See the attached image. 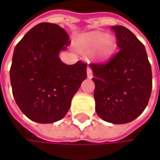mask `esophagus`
I'll list each match as a JSON object with an SVG mask.
<instances>
[{
	"label": "esophagus",
	"mask_w": 160,
	"mask_h": 160,
	"mask_svg": "<svg viewBox=\"0 0 160 160\" xmlns=\"http://www.w3.org/2000/svg\"><path fill=\"white\" fill-rule=\"evenodd\" d=\"M87 77L88 79H92V69L90 67L87 68Z\"/></svg>",
	"instance_id": "34e87169"
}]
</instances>
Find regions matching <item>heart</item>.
I'll use <instances>...</instances> for the list:
<instances>
[{
  "mask_svg": "<svg viewBox=\"0 0 160 160\" xmlns=\"http://www.w3.org/2000/svg\"><path fill=\"white\" fill-rule=\"evenodd\" d=\"M77 46L86 52L92 50V56L96 61L106 62L115 53L117 42L113 35L101 31H92L80 36Z\"/></svg>",
  "mask_w": 160,
  "mask_h": 160,
  "instance_id": "b5f03b06",
  "label": "heart"
}]
</instances>
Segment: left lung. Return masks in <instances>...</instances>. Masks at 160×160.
<instances>
[{
    "label": "left lung",
    "instance_id": "1",
    "mask_svg": "<svg viewBox=\"0 0 160 160\" xmlns=\"http://www.w3.org/2000/svg\"><path fill=\"white\" fill-rule=\"evenodd\" d=\"M118 52L107 64H91L95 110L105 121L125 124L145 109L152 91V70L144 44L123 26H114Z\"/></svg>",
    "mask_w": 160,
    "mask_h": 160
}]
</instances>
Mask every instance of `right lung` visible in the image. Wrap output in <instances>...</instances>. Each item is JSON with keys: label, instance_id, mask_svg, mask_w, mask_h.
I'll return each instance as SVG.
<instances>
[{"label": "right lung", "instance_id": "add662e5", "mask_svg": "<svg viewBox=\"0 0 160 160\" xmlns=\"http://www.w3.org/2000/svg\"><path fill=\"white\" fill-rule=\"evenodd\" d=\"M69 44L67 31L52 23L33 27L16 44L10 80L16 105L38 123L62 119L86 79V64L66 65L59 53Z\"/></svg>", "mask_w": 160, "mask_h": 160}]
</instances>
